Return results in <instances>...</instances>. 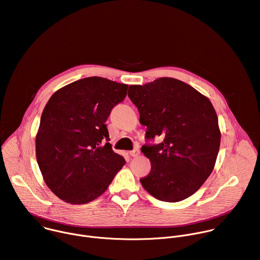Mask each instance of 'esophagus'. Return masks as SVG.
Returning a JSON list of instances; mask_svg holds the SVG:
<instances>
[{
  "label": "esophagus",
  "instance_id": "esophagus-1",
  "mask_svg": "<svg viewBox=\"0 0 260 260\" xmlns=\"http://www.w3.org/2000/svg\"><path fill=\"white\" fill-rule=\"evenodd\" d=\"M129 154H131V156H133V157H138V156L140 155V150H139V149H134L133 151L129 152Z\"/></svg>",
  "mask_w": 260,
  "mask_h": 260
}]
</instances>
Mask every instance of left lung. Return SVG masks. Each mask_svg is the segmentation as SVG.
<instances>
[{"instance_id":"8db88e82","label":"left lung","mask_w":260,"mask_h":260,"mask_svg":"<svg viewBox=\"0 0 260 260\" xmlns=\"http://www.w3.org/2000/svg\"><path fill=\"white\" fill-rule=\"evenodd\" d=\"M128 98L137 106L146 138L161 143L143 146L151 162L141 178L144 189L155 199L176 203L197 192L211 175L221 134L210 100L183 81L162 77L144 85H131Z\"/></svg>"}]
</instances>
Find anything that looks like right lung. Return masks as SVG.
Segmentation results:
<instances>
[{"label": "right lung", "mask_w": 260, "mask_h": 260, "mask_svg": "<svg viewBox=\"0 0 260 260\" xmlns=\"http://www.w3.org/2000/svg\"><path fill=\"white\" fill-rule=\"evenodd\" d=\"M127 87L88 77L59 88L47 102L36 136V157L44 182L63 202L82 205L98 199L124 166L107 142L105 122Z\"/></svg>", "instance_id": "right-lung-1"}]
</instances>
